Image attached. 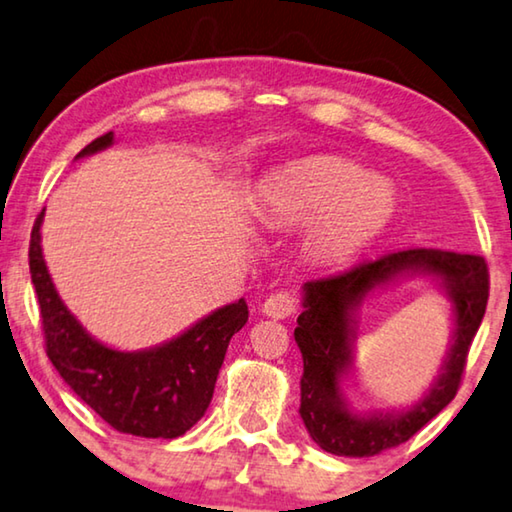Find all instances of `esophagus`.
<instances>
[{
    "instance_id": "esophagus-1",
    "label": "esophagus",
    "mask_w": 512,
    "mask_h": 512,
    "mask_svg": "<svg viewBox=\"0 0 512 512\" xmlns=\"http://www.w3.org/2000/svg\"><path fill=\"white\" fill-rule=\"evenodd\" d=\"M297 309V297L290 293V290H279V293H272L263 302V313L274 320H283L293 316Z\"/></svg>"
}]
</instances>
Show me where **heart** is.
I'll use <instances>...</instances> for the list:
<instances>
[{
    "mask_svg": "<svg viewBox=\"0 0 512 512\" xmlns=\"http://www.w3.org/2000/svg\"><path fill=\"white\" fill-rule=\"evenodd\" d=\"M389 180L341 157H309L277 171L258 192L267 226L306 224L304 249L318 263H341L368 245L396 212Z\"/></svg>",
    "mask_w": 512,
    "mask_h": 512,
    "instance_id": "heart-1",
    "label": "heart"
}]
</instances>
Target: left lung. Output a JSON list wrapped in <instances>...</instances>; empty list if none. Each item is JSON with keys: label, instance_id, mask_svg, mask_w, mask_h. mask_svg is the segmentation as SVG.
I'll list each match as a JSON object with an SVG mask.
<instances>
[{"label": "left lung", "instance_id": "1", "mask_svg": "<svg viewBox=\"0 0 512 512\" xmlns=\"http://www.w3.org/2000/svg\"><path fill=\"white\" fill-rule=\"evenodd\" d=\"M400 276H432L449 295L456 322L452 348L438 380L410 411L357 415L340 389V377L351 367L354 313L366 294ZM487 295L485 258L442 249L393 251L334 277L306 281L295 341L304 359L300 416L313 442L332 455L368 458L414 437L458 393Z\"/></svg>", "mask_w": 512, "mask_h": 512}]
</instances>
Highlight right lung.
<instances>
[{"mask_svg": "<svg viewBox=\"0 0 512 512\" xmlns=\"http://www.w3.org/2000/svg\"><path fill=\"white\" fill-rule=\"evenodd\" d=\"M112 144L114 132H107L77 157L105 151ZM43 215L45 210L31 229L29 272L41 306L45 350L54 368L114 430L148 439L185 435L208 410L231 336L249 318L247 302L226 304L155 348H109L86 332L54 288L41 247Z\"/></svg>", "mask_w": 512, "mask_h": 512, "instance_id": "add662e5", "label": "right lung"}]
</instances>
